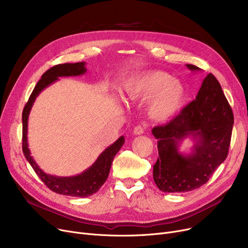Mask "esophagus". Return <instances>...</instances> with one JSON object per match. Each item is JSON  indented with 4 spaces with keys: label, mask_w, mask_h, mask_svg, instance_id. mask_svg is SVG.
<instances>
[{
    "label": "esophagus",
    "mask_w": 248,
    "mask_h": 248,
    "mask_svg": "<svg viewBox=\"0 0 248 248\" xmlns=\"http://www.w3.org/2000/svg\"><path fill=\"white\" fill-rule=\"evenodd\" d=\"M144 127H142L141 125H137L135 128H134V135L136 136H139V135H142L144 134Z\"/></svg>",
    "instance_id": "1"
}]
</instances>
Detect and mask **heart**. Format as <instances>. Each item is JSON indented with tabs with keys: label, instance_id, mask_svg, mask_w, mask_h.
Returning a JSON list of instances; mask_svg holds the SVG:
<instances>
[{
	"label": "heart",
	"instance_id": "obj_1",
	"mask_svg": "<svg viewBox=\"0 0 248 248\" xmlns=\"http://www.w3.org/2000/svg\"><path fill=\"white\" fill-rule=\"evenodd\" d=\"M126 98L135 102L148 100L147 110L158 123L171 121L183 108L187 89L179 79L164 71H148L129 78L124 83Z\"/></svg>",
	"mask_w": 248,
	"mask_h": 248
}]
</instances>
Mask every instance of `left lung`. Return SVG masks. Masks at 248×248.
I'll return each mask as SVG.
<instances>
[{"instance_id":"1","label":"left lung","mask_w":248,"mask_h":248,"mask_svg":"<svg viewBox=\"0 0 248 248\" xmlns=\"http://www.w3.org/2000/svg\"><path fill=\"white\" fill-rule=\"evenodd\" d=\"M193 72L202 71L192 64ZM234 117L216 77L209 73L202 82L196 99L166 125L152 129L158 140L159 158L153 178L163 192H189L207 183L217 167L227 157ZM190 138L194 145L190 153L179 146Z\"/></svg>"}]
</instances>
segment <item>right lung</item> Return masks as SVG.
I'll return each instance as SVG.
<instances>
[{"instance_id":"obj_1","label":"right lung","mask_w":248,"mask_h":248,"mask_svg":"<svg viewBox=\"0 0 248 248\" xmlns=\"http://www.w3.org/2000/svg\"><path fill=\"white\" fill-rule=\"evenodd\" d=\"M85 62H77V63H64L58 64L47 70L41 77V79L36 84L32 94L29 97V100L26 104L23 114V153L25 158L27 159L29 164L34 169V171L40 178L44 184L53 192L58 194L66 195V196L72 197H88L96 193L100 187L107 181L109 170L111 167L112 160L114 155L119 153L121 148L124 144V137L122 136L117 139L112 145L104 150L96 159V161L87 168L85 171L75 176L69 177H59L55 175H50L45 173L38 164L35 162L31 155L30 149L28 148V120L29 114L32 109L33 104L42 91L51 85L52 83L59 80V77L64 76H78L82 75L86 72Z\"/></svg>"}]
</instances>
